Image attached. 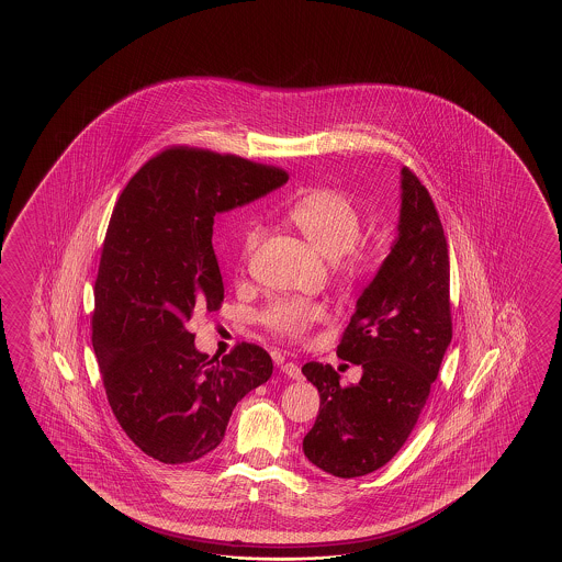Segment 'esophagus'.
I'll return each mask as SVG.
<instances>
[{"instance_id":"34e87169","label":"esophagus","mask_w":562,"mask_h":562,"mask_svg":"<svg viewBox=\"0 0 562 562\" xmlns=\"http://www.w3.org/2000/svg\"><path fill=\"white\" fill-rule=\"evenodd\" d=\"M281 371L291 380H301V368H299L297 363H293V361L281 363Z\"/></svg>"}]
</instances>
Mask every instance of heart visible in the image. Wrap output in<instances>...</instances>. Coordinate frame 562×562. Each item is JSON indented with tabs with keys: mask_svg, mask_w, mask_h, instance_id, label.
<instances>
[{
	"mask_svg": "<svg viewBox=\"0 0 562 562\" xmlns=\"http://www.w3.org/2000/svg\"><path fill=\"white\" fill-rule=\"evenodd\" d=\"M286 221L297 228L313 249L334 259V273L339 281L351 283L370 271L371 257L358 240L361 215L356 203L334 189H315L289 206ZM261 240V231L252 228L240 245V263H247ZM323 305L303 297H281L269 303L261 322L273 334L289 339H303L323 317Z\"/></svg>",
	"mask_w": 562,
	"mask_h": 562,
	"instance_id": "b5f03b06",
	"label": "heart"
}]
</instances>
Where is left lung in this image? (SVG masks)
Masks as SVG:
<instances>
[{
    "label": "left lung",
    "instance_id": "8db88e82",
    "mask_svg": "<svg viewBox=\"0 0 562 562\" xmlns=\"http://www.w3.org/2000/svg\"><path fill=\"white\" fill-rule=\"evenodd\" d=\"M452 341L450 257L430 192L402 168L397 239L359 295L337 356L361 368L339 383L327 363L303 375L319 392V416L303 438L311 464L337 477L366 476L406 443Z\"/></svg>",
    "mask_w": 562,
    "mask_h": 562
}]
</instances>
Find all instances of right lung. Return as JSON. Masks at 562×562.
<instances>
[{"label": "right lung", "instance_id": "right-lung-1", "mask_svg": "<svg viewBox=\"0 0 562 562\" xmlns=\"http://www.w3.org/2000/svg\"><path fill=\"white\" fill-rule=\"evenodd\" d=\"M286 179L285 170L240 156L172 146L128 180L112 211L92 346L122 430L158 462L187 464L215 450L237 402L273 373L263 347L245 341L209 359L187 323L225 297L215 216Z\"/></svg>", "mask_w": 562, "mask_h": 562}]
</instances>
